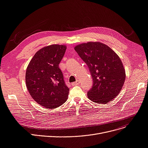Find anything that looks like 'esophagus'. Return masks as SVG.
<instances>
[{"instance_id": "1", "label": "esophagus", "mask_w": 148, "mask_h": 148, "mask_svg": "<svg viewBox=\"0 0 148 148\" xmlns=\"http://www.w3.org/2000/svg\"><path fill=\"white\" fill-rule=\"evenodd\" d=\"M79 83H80V81H79V80H76L75 82L73 83V86L77 85L79 84Z\"/></svg>"}]
</instances>
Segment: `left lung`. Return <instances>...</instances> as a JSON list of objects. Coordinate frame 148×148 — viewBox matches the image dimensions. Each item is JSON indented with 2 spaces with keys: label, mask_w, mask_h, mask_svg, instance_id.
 I'll return each instance as SVG.
<instances>
[{
  "label": "left lung",
  "mask_w": 148,
  "mask_h": 148,
  "mask_svg": "<svg viewBox=\"0 0 148 148\" xmlns=\"http://www.w3.org/2000/svg\"><path fill=\"white\" fill-rule=\"evenodd\" d=\"M74 49L89 68L93 80L88 97L99 104L111 101L121 91L125 81V71L120 57L106 45L88 42Z\"/></svg>",
  "instance_id": "left-lung-1"
}]
</instances>
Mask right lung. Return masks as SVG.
I'll return each mask as SVG.
<instances>
[{
    "instance_id": "1",
    "label": "right lung",
    "mask_w": 148,
    "mask_h": 148,
    "mask_svg": "<svg viewBox=\"0 0 148 148\" xmlns=\"http://www.w3.org/2000/svg\"><path fill=\"white\" fill-rule=\"evenodd\" d=\"M66 47L52 45L38 51L26 71L25 80L33 99L45 108L54 109L63 105L69 89L59 67Z\"/></svg>"
}]
</instances>
